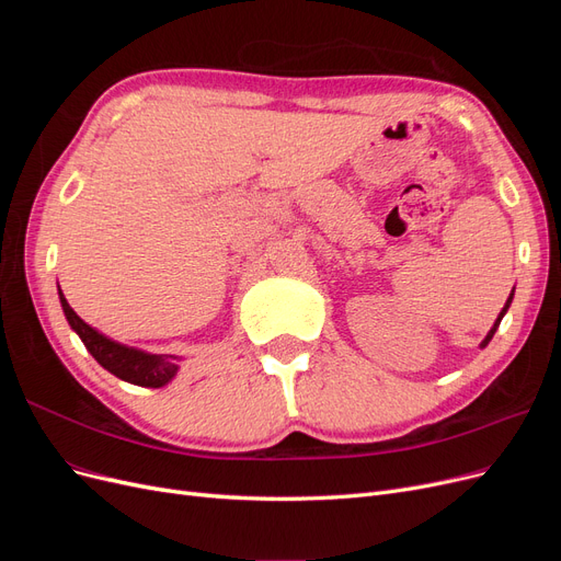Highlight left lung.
<instances>
[{"mask_svg":"<svg viewBox=\"0 0 561 561\" xmlns=\"http://www.w3.org/2000/svg\"><path fill=\"white\" fill-rule=\"evenodd\" d=\"M513 295H515V290H513V293H511V297H507V301H505V307H503V309H501V313H499V318H496V322H494V328H491V330H489V332H486V336H484V339H482V344H480V346H482V348H484V346H486V344H489V342H491V336H494V332H496V330H499V325H501V320H503V316H505V313H507V309H511V304H513Z\"/></svg>","mask_w":561,"mask_h":561,"instance_id":"8db88e82","label":"left lung"}]
</instances>
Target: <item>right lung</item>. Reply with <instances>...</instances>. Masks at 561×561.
I'll return each mask as SVG.
<instances>
[{
  "label": "right lung",
  "instance_id": "add662e5",
  "mask_svg": "<svg viewBox=\"0 0 561 561\" xmlns=\"http://www.w3.org/2000/svg\"><path fill=\"white\" fill-rule=\"evenodd\" d=\"M58 297L70 328L79 334L83 346H87V351L93 355V358L107 371H112L114 377L135 386H145V388H161L178 377L180 360H182L178 355H157V353H147L140 348L118 344L114 339L91 328L89 322H83L75 313V309L67 304L60 285H58Z\"/></svg>",
  "mask_w": 561,
  "mask_h": 561
}]
</instances>
